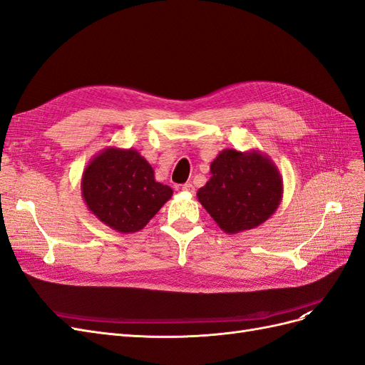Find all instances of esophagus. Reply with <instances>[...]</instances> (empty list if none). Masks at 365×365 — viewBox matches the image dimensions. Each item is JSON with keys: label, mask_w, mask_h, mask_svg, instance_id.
Segmentation results:
<instances>
[{"label": "esophagus", "mask_w": 365, "mask_h": 365, "mask_svg": "<svg viewBox=\"0 0 365 365\" xmlns=\"http://www.w3.org/2000/svg\"><path fill=\"white\" fill-rule=\"evenodd\" d=\"M181 189L184 190V192H187V193H195V187H193V184L192 182H185V184H182V187Z\"/></svg>", "instance_id": "34e87169"}]
</instances>
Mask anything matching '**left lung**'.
Returning a JSON list of instances; mask_svg holds the SVG:
<instances>
[{
    "mask_svg": "<svg viewBox=\"0 0 365 365\" xmlns=\"http://www.w3.org/2000/svg\"><path fill=\"white\" fill-rule=\"evenodd\" d=\"M210 173L196 196L227 235L259 227L280 205L282 175L260 150L224 149L210 164Z\"/></svg>",
    "mask_w": 365,
    "mask_h": 365,
    "instance_id": "left-lung-1",
    "label": "left lung"
}]
</instances>
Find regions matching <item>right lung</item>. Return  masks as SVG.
<instances>
[{"label":"right lung","mask_w":365,"mask_h":365,"mask_svg":"<svg viewBox=\"0 0 365 365\" xmlns=\"http://www.w3.org/2000/svg\"><path fill=\"white\" fill-rule=\"evenodd\" d=\"M88 210L118 233H135L148 225L173 190L155 181L152 165L135 149L106 148L88 163L82 175Z\"/></svg>","instance_id":"add662e5"}]
</instances>
